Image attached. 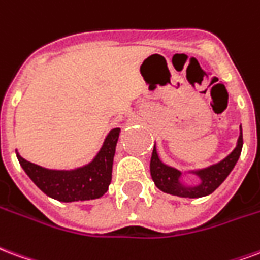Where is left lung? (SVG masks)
<instances>
[{
	"label": "left lung",
	"mask_w": 260,
	"mask_h": 260,
	"mask_svg": "<svg viewBox=\"0 0 260 260\" xmlns=\"http://www.w3.org/2000/svg\"><path fill=\"white\" fill-rule=\"evenodd\" d=\"M242 149V128L240 127V137L237 141V147L233 149L230 155L220 160L219 164L212 165L209 168L200 170H192L191 173L200 177V184L197 185H185L181 183V172L174 169L172 166L165 165L158 156L156 148L153 147L152 156H151V177L153 183L159 190L164 191L166 194L177 195L183 198H201L205 195L212 194L219 185L226 180L230 172L234 169L237 160L241 155Z\"/></svg>",
	"instance_id": "left-lung-1"
}]
</instances>
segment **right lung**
Returning a JSON list of instances; mask_svg holds the SVG:
<instances>
[{"label": "right lung", "instance_id": "1", "mask_svg": "<svg viewBox=\"0 0 260 260\" xmlns=\"http://www.w3.org/2000/svg\"><path fill=\"white\" fill-rule=\"evenodd\" d=\"M119 133V127L112 128L95 158L86 166L73 170L45 169L23 159L18 152L16 156L31 181L51 198L60 202L96 200L107 192L111 184Z\"/></svg>", "mask_w": 260, "mask_h": 260}]
</instances>
